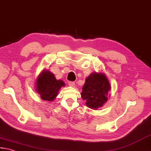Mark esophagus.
<instances>
[{"instance_id": "obj_1", "label": "esophagus", "mask_w": 151, "mask_h": 151, "mask_svg": "<svg viewBox=\"0 0 151 151\" xmlns=\"http://www.w3.org/2000/svg\"><path fill=\"white\" fill-rule=\"evenodd\" d=\"M68 85L72 87H75V83L73 81H69L68 82Z\"/></svg>"}]
</instances>
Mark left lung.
<instances>
[{"mask_svg":"<svg viewBox=\"0 0 151 151\" xmlns=\"http://www.w3.org/2000/svg\"><path fill=\"white\" fill-rule=\"evenodd\" d=\"M110 89L111 85L105 73L95 72L85 79L81 96L86 101L87 107L96 110L103 106L107 102Z\"/></svg>","mask_w":151,"mask_h":151,"instance_id":"obj_1","label":"left lung"}]
</instances>
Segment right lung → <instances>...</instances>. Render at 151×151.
I'll use <instances>...</instances> for the list:
<instances>
[{
    "label": "right lung",
    "instance_id": "obj_1",
    "mask_svg": "<svg viewBox=\"0 0 151 151\" xmlns=\"http://www.w3.org/2000/svg\"><path fill=\"white\" fill-rule=\"evenodd\" d=\"M65 86L62 80L56 79L49 70H43L36 79L35 91L44 101L52 102L58 95L59 90Z\"/></svg>",
    "mask_w": 151,
    "mask_h": 151
}]
</instances>
